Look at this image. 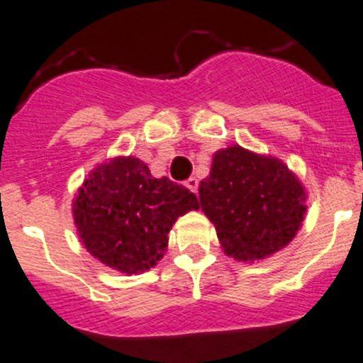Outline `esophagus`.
<instances>
[{
  "mask_svg": "<svg viewBox=\"0 0 363 363\" xmlns=\"http://www.w3.org/2000/svg\"><path fill=\"white\" fill-rule=\"evenodd\" d=\"M186 186H188V188L191 189L194 194H197V191H199V179L197 177H189L188 181H186Z\"/></svg>",
  "mask_w": 363,
  "mask_h": 363,
  "instance_id": "obj_1",
  "label": "esophagus"
}]
</instances>
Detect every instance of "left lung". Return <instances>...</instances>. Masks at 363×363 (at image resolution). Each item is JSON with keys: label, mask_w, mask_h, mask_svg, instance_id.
<instances>
[{"label": "left lung", "mask_w": 363, "mask_h": 363, "mask_svg": "<svg viewBox=\"0 0 363 363\" xmlns=\"http://www.w3.org/2000/svg\"><path fill=\"white\" fill-rule=\"evenodd\" d=\"M201 208L230 257L257 260L291 242L303 220L302 184L284 162L240 146L215 153Z\"/></svg>", "instance_id": "obj_1"}]
</instances>
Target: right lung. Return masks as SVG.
<instances>
[{
	"label": "right lung",
	"mask_w": 363,
	"mask_h": 363,
	"mask_svg": "<svg viewBox=\"0 0 363 363\" xmlns=\"http://www.w3.org/2000/svg\"><path fill=\"white\" fill-rule=\"evenodd\" d=\"M197 195L168 177L153 179L135 157L97 166L74 202L84 247L110 267L141 273L155 266L181 215L197 210Z\"/></svg>",
	"instance_id": "right-lung-1"
}]
</instances>
